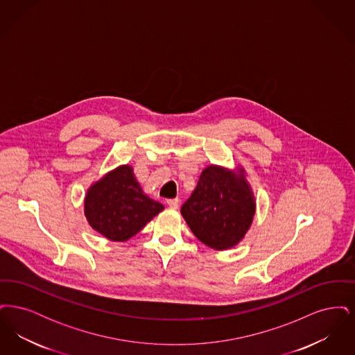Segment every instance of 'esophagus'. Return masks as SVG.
<instances>
[{
    "label": "esophagus",
    "instance_id": "obj_1",
    "mask_svg": "<svg viewBox=\"0 0 355 355\" xmlns=\"http://www.w3.org/2000/svg\"><path fill=\"white\" fill-rule=\"evenodd\" d=\"M166 203L169 205L171 209H177V207H178V203H180V201H178V198H171V200H168Z\"/></svg>",
    "mask_w": 355,
    "mask_h": 355
}]
</instances>
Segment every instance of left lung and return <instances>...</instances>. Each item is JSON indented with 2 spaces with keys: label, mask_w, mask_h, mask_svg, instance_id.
Returning a JSON list of instances; mask_svg holds the SVG:
<instances>
[{
  "label": "left lung",
  "mask_w": 355,
  "mask_h": 355,
  "mask_svg": "<svg viewBox=\"0 0 355 355\" xmlns=\"http://www.w3.org/2000/svg\"><path fill=\"white\" fill-rule=\"evenodd\" d=\"M255 202L243 174L207 166L182 207L193 234L206 246L226 250L245 236L253 222Z\"/></svg>",
  "instance_id": "obj_1"
}]
</instances>
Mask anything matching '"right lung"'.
Here are the masks:
<instances>
[{
  "mask_svg": "<svg viewBox=\"0 0 355 355\" xmlns=\"http://www.w3.org/2000/svg\"><path fill=\"white\" fill-rule=\"evenodd\" d=\"M162 210V203L142 191L133 169L128 165L107 173L85 197V216L89 225L116 242L135 236Z\"/></svg>",
  "mask_w": 355,
  "mask_h": 355,
  "instance_id": "right-lung-1",
  "label": "right lung"
}]
</instances>
